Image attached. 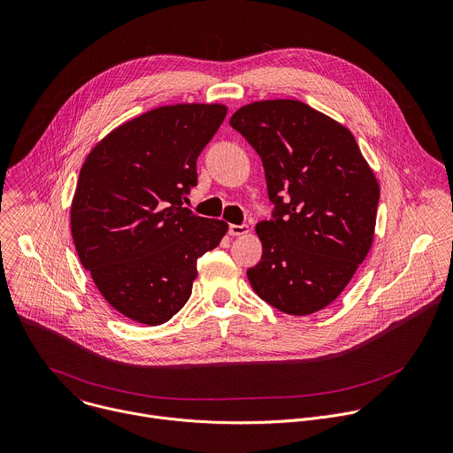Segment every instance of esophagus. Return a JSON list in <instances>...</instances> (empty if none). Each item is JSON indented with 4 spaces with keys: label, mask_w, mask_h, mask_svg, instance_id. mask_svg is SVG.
<instances>
[{
    "label": "esophagus",
    "mask_w": 453,
    "mask_h": 453,
    "mask_svg": "<svg viewBox=\"0 0 453 453\" xmlns=\"http://www.w3.org/2000/svg\"><path fill=\"white\" fill-rule=\"evenodd\" d=\"M249 231H250L249 226H243V224L242 226H236V224L229 226V234L231 236H245V234H249Z\"/></svg>",
    "instance_id": "34e87169"
}]
</instances>
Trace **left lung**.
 Segmentation results:
<instances>
[{"label":"left lung","mask_w":453,"mask_h":453,"mask_svg":"<svg viewBox=\"0 0 453 453\" xmlns=\"http://www.w3.org/2000/svg\"><path fill=\"white\" fill-rule=\"evenodd\" d=\"M229 124L261 157L275 220L256 234L252 289L286 315H311L340 296L368 256L379 181L342 122L296 99L254 101Z\"/></svg>","instance_id":"obj_1"}]
</instances>
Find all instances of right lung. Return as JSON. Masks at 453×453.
<instances>
[{
	"label": "right lung",
	"mask_w": 453,
	"mask_h": 453,
	"mask_svg": "<svg viewBox=\"0 0 453 453\" xmlns=\"http://www.w3.org/2000/svg\"><path fill=\"white\" fill-rule=\"evenodd\" d=\"M226 113L220 103L153 108L103 136L81 165L74 247L106 303L133 322H169L192 295L197 259L229 229L183 208Z\"/></svg>",
	"instance_id": "obj_1"
}]
</instances>
